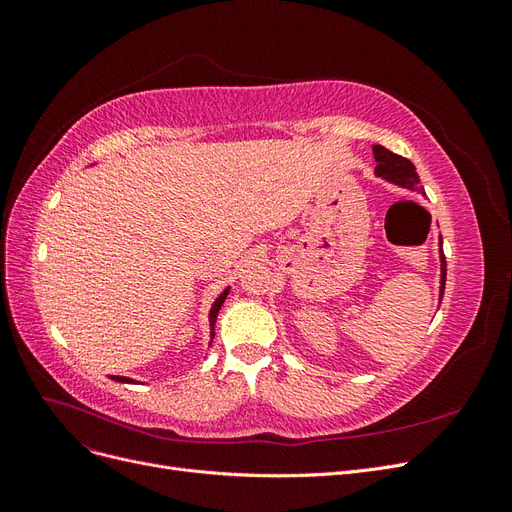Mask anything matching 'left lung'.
I'll return each instance as SVG.
<instances>
[{
    "mask_svg": "<svg viewBox=\"0 0 512 512\" xmlns=\"http://www.w3.org/2000/svg\"><path fill=\"white\" fill-rule=\"evenodd\" d=\"M374 160H376V177L389 181L399 188L410 190V192H421L418 188V175L416 168L410 160L397 156V153L389 151L382 145H374ZM444 282H446V260L442 252V237H440V303L444 294Z\"/></svg>",
    "mask_w": 512,
    "mask_h": 512,
    "instance_id": "8db88e82",
    "label": "left lung"
}]
</instances>
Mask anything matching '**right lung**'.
<instances>
[{
  "mask_svg": "<svg viewBox=\"0 0 512 512\" xmlns=\"http://www.w3.org/2000/svg\"><path fill=\"white\" fill-rule=\"evenodd\" d=\"M228 292H230V286H226V288L220 292V297L213 301V305H211V309H209V346H211L213 337H215V320H218V312H220V307L224 305V301H226V297H228ZM111 378H113L115 382H126V384L136 382V380L126 378V376H111Z\"/></svg>",
  "mask_w": 512,
  "mask_h": 512,
  "instance_id": "1",
  "label": "right lung"
}]
</instances>
